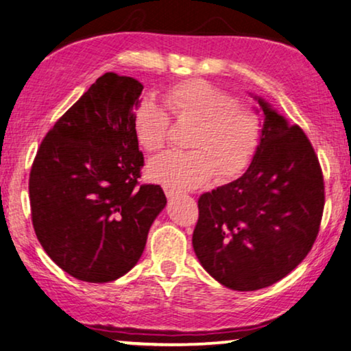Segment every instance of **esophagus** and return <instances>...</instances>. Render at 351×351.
Here are the masks:
<instances>
[{"mask_svg": "<svg viewBox=\"0 0 351 351\" xmlns=\"http://www.w3.org/2000/svg\"><path fill=\"white\" fill-rule=\"evenodd\" d=\"M163 189H165V194H167V197H175L176 194H178V193H176L175 189H171V188H167V186H165V188H163Z\"/></svg>", "mask_w": 351, "mask_h": 351, "instance_id": "esophagus-1", "label": "esophagus"}]
</instances>
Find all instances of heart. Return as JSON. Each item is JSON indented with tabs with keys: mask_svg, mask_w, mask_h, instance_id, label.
<instances>
[{
	"mask_svg": "<svg viewBox=\"0 0 351 351\" xmlns=\"http://www.w3.org/2000/svg\"><path fill=\"white\" fill-rule=\"evenodd\" d=\"M170 113L181 123H194L188 136L191 150H168L147 165L149 178L175 191L194 189L212 176L223 183L250 167L263 137V118L239 104L232 92L204 79H184L163 92ZM134 132L149 152L165 147L171 118L157 101L143 97L134 106Z\"/></svg>",
	"mask_w": 351,
	"mask_h": 351,
	"instance_id": "obj_1",
	"label": "heart"
}]
</instances>
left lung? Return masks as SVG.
<instances>
[{
    "mask_svg": "<svg viewBox=\"0 0 351 351\" xmlns=\"http://www.w3.org/2000/svg\"><path fill=\"white\" fill-rule=\"evenodd\" d=\"M265 121L241 178L204 193L193 246L202 267L232 290L282 280L308 256L324 212V176L313 144L259 99Z\"/></svg>",
    "mask_w": 351,
    "mask_h": 351,
    "instance_id": "left-lung-1",
    "label": "left lung"
}]
</instances>
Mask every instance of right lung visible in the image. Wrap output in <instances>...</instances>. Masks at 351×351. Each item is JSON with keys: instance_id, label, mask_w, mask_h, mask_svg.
Listing matches in <instances>:
<instances>
[{"instance_id": "1", "label": "right lung", "mask_w": 351, "mask_h": 351, "mask_svg": "<svg viewBox=\"0 0 351 351\" xmlns=\"http://www.w3.org/2000/svg\"><path fill=\"white\" fill-rule=\"evenodd\" d=\"M143 88L134 77L105 73L47 132L30 168L35 234L79 280L130 272L167 204L160 186L139 181L144 155L132 114Z\"/></svg>"}]
</instances>
